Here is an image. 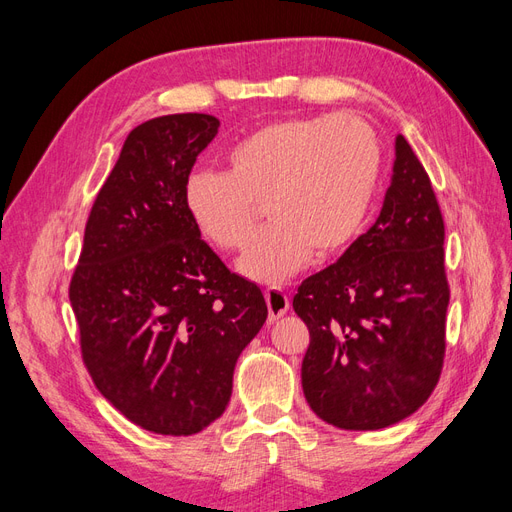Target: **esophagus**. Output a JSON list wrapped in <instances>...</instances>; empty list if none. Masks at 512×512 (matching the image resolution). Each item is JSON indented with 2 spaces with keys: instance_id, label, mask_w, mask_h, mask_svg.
Masks as SVG:
<instances>
[{
  "instance_id": "34e87169",
  "label": "esophagus",
  "mask_w": 512,
  "mask_h": 512,
  "mask_svg": "<svg viewBox=\"0 0 512 512\" xmlns=\"http://www.w3.org/2000/svg\"><path fill=\"white\" fill-rule=\"evenodd\" d=\"M263 295H266V304H268V319L274 323L278 321L283 315H287L289 310V298L287 293L280 289V287H270L263 291Z\"/></svg>"
}]
</instances>
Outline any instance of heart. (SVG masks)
<instances>
[{
    "label": "heart",
    "mask_w": 512,
    "mask_h": 512,
    "mask_svg": "<svg viewBox=\"0 0 512 512\" xmlns=\"http://www.w3.org/2000/svg\"><path fill=\"white\" fill-rule=\"evenodd\" d=\"M381 178V144L357 117H293L253 129L225 153V172L187 178L185 210L221 251L251 240L259 204L270 223L240 259V272L280 283L310 253L342 251L366 223Z\"/></svg>",
    "instance_id": "b5f03b06"
}]
</instances>
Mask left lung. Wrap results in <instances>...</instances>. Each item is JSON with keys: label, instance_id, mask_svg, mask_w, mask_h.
Instances as JSON below:
<instances>
[{"label": "left lung", "instance_id": "1", "mask_svg": "<svg viewBox=\"0 0 512 512\" xmlns=\"http://www.w3.org/2000/svg\"><path fill=\"white\" fill-rule=\"evenodd\" d=\"M442 244L430 176L398 136L376 223L334 266L308 276L293 298L310 332L302 389L325 423L381 430L432 395L449 306Z\"/></svg>", "mask_w": 512, "mask_h": 512}]
</instances>
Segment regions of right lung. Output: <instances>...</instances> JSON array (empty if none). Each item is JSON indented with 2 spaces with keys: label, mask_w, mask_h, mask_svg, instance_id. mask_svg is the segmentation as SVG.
<instances>
[{
  "label": "right lung",
  "mask_w": 512,
  "mask_h": 512,
  "mask_svg": "<svg viewBox=\"0 0 512 512\" xmlns=\"http://www.w3.org/2000/svg\"><path fill=\"white\" fill-rule=\"evenodd\" d=\"M219 125L185 112L129 131L70 283L95 387L163 436L197 434L223 415L236 361L268 317L261 289L227 270L185 210L187 178Z\"/></svg>",
  "instance_id": "right-lung-1"
}]
</instances>
